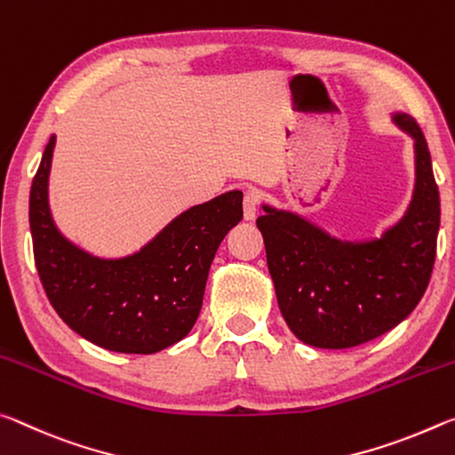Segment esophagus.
<instances>
[{"instance_id":"34e87169","label":"esophagus","mask_w":455,"mask_h":455,"mask_svg":"<svg viewBox=\"0 0 455 455\" xmlns=\"http://www.w3.org/2000/svg\"><path fill=\"white\" fill-rule=\"evenodd\" d=\"M258 215V197L254 193H245L243 196V220L254 221Z\"/></svg>"}]
</instances>
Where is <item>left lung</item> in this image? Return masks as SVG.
<instances>
[{
  "mask_svg": "<svg viewBox=\"0 0 455 455\" xmlns=\"http://www.w3.org/2000/svg\"><path fill=\"white\" fill-rule=\"evenodd\" d=\"M391 118L413 139L415 188L403 218L381 237L340 240L267 204L256 221L280 312L304 345L351 348L381 337L411 315L429 284L439 232L429 148L413 116Z\"/></svg>",
  "mask_w": 455,
  "mask_h": 455,
  "instance_id": "8db88e82",
  "label": "left lung"
}]
</instances>
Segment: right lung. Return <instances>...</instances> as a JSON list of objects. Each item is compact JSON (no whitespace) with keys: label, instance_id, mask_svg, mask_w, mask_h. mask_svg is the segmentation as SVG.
<instances>
[{"label":"right lung","instance_id":"1","mask_svg":"<svg viewBox=\"0 0 455 455\" xmlns=\"http://www.w3.org/2000/svg\"><path fill=\"white\" fill-rule=\"evenodd\" d=\"M56 137L44 148L29 191V229L42 286L58 316L96 347L153 355L189 334L215 251L242 221V191L193 205L135 254L99 258L60 234L48 177Z\"/></svg>","mask_w":455,"mask_h":455}]
</instances>
